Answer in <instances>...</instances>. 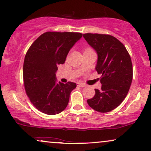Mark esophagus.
<instances>
[{
  "instance_id": "esophagus-1",
  "label": "esophagus",
  "mask_w": 151,
  "mask_h": 151,
  "mask_svg": "<svg viewBox=\"0 0 151 151\" xmlns=\"http://www.w3.org/2000/svg\"><path fill=\"white\" fill-rule=\"evenodd\" d=\"M77 85L78 86H80V87H85L86 85L83 83H81V82H78V83H77Z\"/></svg>"
}]
</instances>
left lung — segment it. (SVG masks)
Here are the masks:
<instances>
[{"label":"left lung","instance_id":"obj_1","mask_svg":"<svg viewBox=\"0 0 151 151\" xmlns=\"http://www.w3.org/2000/svg\"><path fill=\"white\" fill-rule=\"evenodd\" d=\"M83 37L98 53L96 70L102 74L101 89H95L96 94L87 103L95 111L109 112L122 102L129 91L133 80L131 57L124 45L114 36L88 33Z\"/></svg>","mask_w":151,"mask_h":151}]
</instances>
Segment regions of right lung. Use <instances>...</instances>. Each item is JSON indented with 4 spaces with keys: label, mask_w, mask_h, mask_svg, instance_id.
<instances>
[{
    "label": "right lung",
    "mask_w": 151,
    "mask_h": 151,
    "mask_svg": "<svg viewBox=\"0 0 151 151\" xmlns=\"http://www.w3.org/2000/svg\"><path fill=\"white\" fill-rule=\"evenodd\" d=\"M81 33L47 32L31 45L24 57V89L32 104L43 113L58 114L67 107L74 82H57L58 65L65 63L74 44L82 38Z\"/></svg>",
    "instance_id": "right-lung-1"
}]
</instances>
